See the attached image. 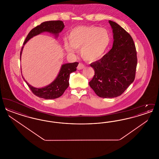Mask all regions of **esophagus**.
Here are the masks:
<instances>
[{
	"mask_svg": "<svg viewBox=\"0 0 159 159\" xmlns=\"http://www.w3.org/2000/svg\"><path fill=\"white\" fill-rule=\"evenodd\" d=\"M84 67V66L83 65V64H82V63H79V65H78V66H77V70H82L83 68Z\"/></svg>",
	"mask_w": 159,
	"mask_h": 159,
	"instance_id": "esophagus-1",
	"label": "esophagus"
}]
</instances>
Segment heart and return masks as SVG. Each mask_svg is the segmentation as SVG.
Here are the masks:
<instances>
[{
    "label": "heart",
    "mask_w": 159,
    "mask_h": 159,
    "mask_svg": "<svg viewBox=\"0 0 159 159\" xmlns=\"http://www.w3.org/2000/svg\"><path fill=\"white\" fill-rule=\"evenodd\" d=\"M69 43L64 42V48L69 53L80 49L83 59L96 61L102 58L110 45L111 37L107 29L97 26H78L70 32Z\"/></svg>",
    "instance_id": "b5f03b06"
}]
</instances>
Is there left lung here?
I'll return each mask as SVG.
<instances>
[{
    "mask_svg": "<svg viewBox=\"0 0 159 159\" xmlns=\"http://www.w3.org/2000/svg\"><path fill=\"white\" fill-rule=\"evenodd\" d=\"M108 23L113 30V46L101 59L91 63L95 75L89 85L99 97L112 98L121 95L134 81L137 57L131 36L118 24Z\"/></svg>",
    "mask_w": 159,
    "mask_h": 159,
    "instance_id": "1",
    "label": "left lung"
}]
</instances>
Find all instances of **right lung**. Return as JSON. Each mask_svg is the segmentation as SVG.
I'll return each mask as SVG.
<instances>
[{
    "mask_svg": "<svg viewBox=\"0 0 159 159\" xmlns=\"http://www.w3.org/2000/svg\"><path fill=\"white\" fill-rule=\"evenodd\" d=\"M65 25L62 21H49L43 22L30 31L24 41L23 45H24L31 38L44 32L51 33L55 35V38H58L59 33L62 31ZM23 48L24 46L22 47L20 53V60ZM78 64L79 63L77 62L62 64L60 72L55 79L52 83L43 88H34L27 83L23 76V78L30 88L31 91L36 96L45 99L57 98L61 97L68 88L70 75L76 71V67Z\"/></svg>",
    "mask_w": 159,
    "mask_h": 159,
    "instance_id": "add662e5",
    "label": "right lung"
}]
</instances>
